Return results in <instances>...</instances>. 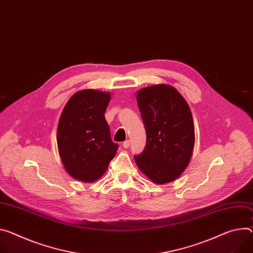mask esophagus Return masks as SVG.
Masks as SVG:
<instances>
[{
	"mask_svg": "<svg viewBox=\"0 0 253 253\" xmlns=\"http://www.w3.org/2000/svg\"><path fill=\"white\" fill-rule=\"evenodd\" d=\"M129 146H130V141L129 140H126V141L123 142V147L124 148H128Z\"/></svg>",
	"mask_w": 253,
	"mask_h": 253,
	"instance_id": "1",
	"label": "esophagus"
}]
</instances>
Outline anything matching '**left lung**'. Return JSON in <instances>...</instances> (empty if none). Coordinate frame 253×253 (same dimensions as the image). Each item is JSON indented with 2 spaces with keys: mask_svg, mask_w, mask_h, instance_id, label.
Listing matches in <instances>:
<instances>
[{
  "mask_svg": "<svg viewBox=\"0 0 253 253\" xmlns=\"http://www.w3.org/2000/svg\"><path fill=\"white\" fill-rule=\"evenodd\" d=\"M146 131L144 150L134 155L140 170L155 183L176 179L190 163L195 145L191 109L178 91L155 84L137 91Z\"/></svg>",
  "mask_w": 253,
  "mask_h": 253,
  "instance_id": "1",
  "label": "left lung"
}]
</instances>
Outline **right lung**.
<instances>
[{
    "label": "right lung",
    "instance_id": "right-lung-1",
    "mask_svg": "<svg viewBox=\"0 0 253 253\" xmlns=\"http://www.w3.org/2000/svg\"><path fill=\"white\" fill-rule=\"evenodd\" d=\"M110 93L83 89L66 103L57 127L59 156L67 173L84 182L100 178L119 145L111 139L105 112Z\"/></svg>",
    "mask_w": 253,
    "mask_h": 253
}]
</instances>
